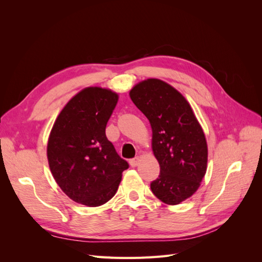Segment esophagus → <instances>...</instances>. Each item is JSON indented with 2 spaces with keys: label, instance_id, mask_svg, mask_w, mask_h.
Returning a JSON list of instances; mask_svg holds the SVG:
<instances>
[{
  "label": "esophagus",
  "instance_id": "1",
  "mask_svg": "<svg viewBox=\"0 0 262 262\" xmlns=\"http://www.w3.org/2000/svg\"><path fill=\"white\" fill-rule=\"evenodd\" d=\"M140 157L139 156H136L134 158H132V160L130 161V165L132 166V167H137V166L140 164Z\"/></svg>",
  "mask_w": 262,
  "mask_h": 262
}]
</instances>
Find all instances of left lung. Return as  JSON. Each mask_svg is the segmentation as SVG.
Returning a JSON list of instances; mask_svg holds the SVG:
<instances>
[{
    "mask_svg": "<svg viewBox=\"0 0 262 262\" xmlns=\"http://www.w3.org/2000/svg\"><path fill=\"white\" fill-rule=\"evenodd\" d=\"M129 95L152 128V149L161 171L150 184L152 192L166 204H179L196 191L207 172L202 126L182 94L162 80L147 78Z\"/></svg>",
    "mask_w": 262,
    "mask_h": 262,
    "instance_id": "left-lung-1",
    "label": "left lung"
}]
</instances>
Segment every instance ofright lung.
Segmentation results:
<instances>
[{"label": "right lung", "mask_w": 262, "mask_h": 262, "mask_svg": "<svg viewBox=\"0 0 262 262\" xmlns=\"http://www.w3.org/2000/svg\"><path fill=\"white\" fill-rule=\"evenodd\" d=\"M119 95L91 86L78 92L55 119L47 145L52 176L71 200L99 207L116 194L129 167L106 137Z\"/></svg>", "instance_id": "obj_1"}]
</instances>
